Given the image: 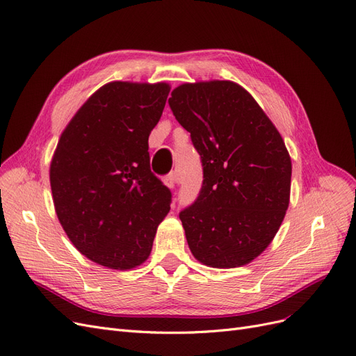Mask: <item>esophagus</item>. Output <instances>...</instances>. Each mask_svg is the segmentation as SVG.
Masks as SVG:
<instances>
[{
  "label": "esophagus",
  "mask_w": 356,
  "mask_h": 356,
  "mask_svg": "<svg viewBox=\"0 0 356 356\" xmlns=\"http://www.w3.org/2000/svg\"><path fill=\"white\" fill-rule=\"evenodd\" d=\"M163 181H165V184H166L169 188H175V186L178 184V178H177L175 172H172V174L166 175Z\"/></svg>",
  "instance_id": "1"
}]
</instances>
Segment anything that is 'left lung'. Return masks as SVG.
Wrapping results in <instances>:
<instances>
[{
  "mask_svg": "<svg viewBox=\"0 0 356 356\" xmlns=\"http://www.w3.org/2000/svg\"><path fill=\"white\" fill-rule=\"evenodd\" d=\"M170 95L203 168L197 199L179 212L191 254L217 268L251 263L273 241L289 204L284 139L233 81L186 83Z\"/></svg>",
  "mask_w": 356,
  "mask_h": 356,
  "instance_id": "obj_1",
  "label": "left lung"
}]
</instances>
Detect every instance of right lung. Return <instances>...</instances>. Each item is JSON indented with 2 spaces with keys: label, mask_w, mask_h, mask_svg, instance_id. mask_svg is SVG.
I'll return each mask as SVG.
<instances>
[{
  "label": "right lung",
  "mask_w": 356,
  "mask_h": 356,
  "mask_svg": "<svg viewBox=\"0 0 356 356\" xmlns=\"http://www.w3.org/2000/svg\"><path fill=\"white\" fill-rule=\"evenodd\" d=\"M169 84L102 86L62 132L50 165L56 215L89 260L127 270L152 252L172 193L149 168L148 136Z\"/></svg>",
  "instance_id": "add662e5"
}]
</instances>
